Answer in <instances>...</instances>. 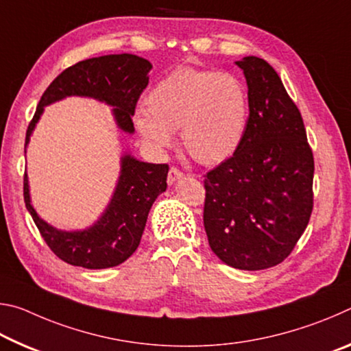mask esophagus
<instances>
[{
	"mask_svg": "<svg viewBox=\"0 0 351 351\" xmlns=\"http://www.w3.org/2000/svg\"><path fill=\"white\" fill-rule=\"evenodd\" d=\"M181 178H182V171L176 167H171L169 170V175H167V182L175 184L178 180H181Z\"/></svg>",
	"mask_w": 351,
	"mask_h": 351,
	"instance_id": "esophagus-1",
	"label": "esophagus"
}]
</instances>
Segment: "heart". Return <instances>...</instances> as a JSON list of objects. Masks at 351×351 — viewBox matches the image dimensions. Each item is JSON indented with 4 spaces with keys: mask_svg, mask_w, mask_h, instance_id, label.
I'll use <instances>...</instances> for the list:
<instances>
[{
    "mask_svg": "<svg viewBox=\"0 0 351 351\" xmlns=\"http://www.w3.org/2000/svg\"><path fill=\"white\" fill-rule=\"evenodd\" d=\"M245 83L226 71L176 68L162 77L134 114L148 145L162 152L180 130L181 144L195 161L217 165L239 150L247 127Z\"/></svg>",
    "mask_w": 351,
    "mask_h": 351,
    "instance_id": "obj_1",
    "label": "heart"
}]
</instances>
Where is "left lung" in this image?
<instances>
[{"label":"left lung","mask_w":351,"mask_h":351,"mask_svg":"<svg viewBox=\"0 0 351 351\" xmlns=\"http://www.w3.org/2000/svg\"><path fill=\"white\" fill-rule=\"evenodd\" d=\"M247 83L245 138L204 178V229L217 257L237 269L272 268L293 252L313 212L314 158L304 119L276 69L235 62Z\"/></svg>","instance_id":"1"}]
</instances>
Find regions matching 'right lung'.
I'll list each match as a JSON object with an SVG mask.
<instances>
[{
    "mask_svg": "<svg viewBox=\"0 0 351 351\" xmlns=\"http://www.w3.org/2000/svg\"><path fill=\"white\" fill-rule=\"evenodd\" d=\"M150 69V62L133 54L94 57L66 68L40 99L26 132L25 153L45 106L69 96L93 97L114 106L112 114L117 127L133 133L132 116L148 85ZM167 164L142 162L132 154H123L121 176L104 215L91 228L74 232L58 230L38 217L31 204L26 173L23 195L35 226L58 258L86 269H105L123 263L138 249L148 212L154 199L167 189Z\"/></svg>",
    "mask_w": 351,
    "mask_h": 351,
    "instance_id": "obj_1",
    "label": "right lung"
}]
</instances>
